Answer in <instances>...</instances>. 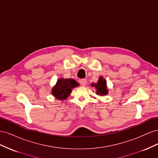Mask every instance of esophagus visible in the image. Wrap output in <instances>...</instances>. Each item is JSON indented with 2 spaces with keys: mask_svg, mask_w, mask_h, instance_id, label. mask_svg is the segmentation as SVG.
Returning <instances> with one entry per match:
<instances>
[{
  "mask_svg": "<svg viewBox=\"0 0 158 158\" xmlns=\"http://www.w3.org/2000/svg\"><path fill=\"white\" fill-rule=\"evenodd\" d=\"M80 82L81 85H83V86H84V85H85V84H86L87 81H86V80H85V79H82V80H80Z\"/></svg>",
  "mask_w": 158,
  "mask_h": 158,
  "instance_id": "34e87169",
  "label": "esophagus"
}]
</instances>
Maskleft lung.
<instances>
[{"label": "left lung", "instance_id": "obj_1", "mask_svg": "<svg viewBox=\"0 0 158 158\" xmlns=\"http://www.w3.org/2000/svg\"><path fill=\"white\" fill-rule=\"evenodd\" d=\"M92 86H94L95 88L96 89L97 95L103 96V95H107L108 94L106 80H105L102 76H100L99 78V80L96 84H92Z\"/></svg>", "mask_w": 158, "mask_h": 158}]
</instances>
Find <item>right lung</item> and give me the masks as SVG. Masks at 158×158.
Masks as SVG:
<instances>
[{"instance_id": "add662e5", "label": "right lung", "mask_w": 158, "mask_h": 158, "mask_svg": "<svg viewBox=\"0 0 158 158\" xmlns=\"http://www.w3.org/2000/svg\"><path fill=\"white\" fill-rule=\"evenodd\" d=\"M80 84L74 79L60 78L52 88L51 94L57 99L64 100L72 92V89L78 86Z\"/></svg>"}]
</instances>
